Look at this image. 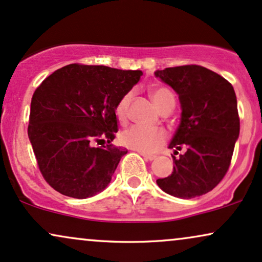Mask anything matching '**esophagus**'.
Masks as SVG:
<instances>
[{"label":"esophagus","instance_id":"obj_1","mask_svg":"<svg viewBox=\"0 0 262 262\" xmlns=\"http://www.w3.org/2000/svg\"><path fill=\"white\" fill-rule=\"evenodd\" d=\"M141 156L144 157L146 161H152V160H155V155H147V154H141Z\"/></svg>","mask_w":262,"mask_h":262}]
</instances>
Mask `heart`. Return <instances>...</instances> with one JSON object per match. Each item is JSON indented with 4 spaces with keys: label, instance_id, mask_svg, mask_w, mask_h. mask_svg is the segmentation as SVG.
Listing matches in <instances>:
<instances>
[{
    "label": "heart",
    "instance_id": "b5f03b06",
    "mask_svg": "<svg viewBox=\"0 0 262 262\" xmlns=\"http://www.w3.org/2000/svg\"><path fill=\"white\" fill-rule=\"evenodd\" d=\"M154 103L160 111H165L167 108L173 110L176 99L173 93L169 89L163 86H155L150 90ZM133 94L127 93L116 106V116L119 121H125L128 117V110L130 105ZM167 134L163 129L160 128H145L140 125L125 129L121 134V143L129 149L139 151L141 154L156 152L163 144L166 143Z\"/></svg>",
    "mask_w": 262,
    "mask_h": 262
}]
</instances>
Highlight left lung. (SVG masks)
<instances>
[{
    "label": "left lung",
    "mask_w": 262,
    "mask_h": 262,
    "mask_svg": "<svg viewBox=\"0 0 262 262\" xmlns=\"http://www.w3.org/2000/svg\"><path fill=\"white\" fill-rule=\"evenodd\" d=\"M155 75L178 94L181 124L169 149L185 147L173 157V172L156 183L163 191L191 199L209 191L228 171L239 137L237 97L232 84L210 69L196 64L156 71Z\"/></svg>",
    "instance_id": "1"
}]
</instances>
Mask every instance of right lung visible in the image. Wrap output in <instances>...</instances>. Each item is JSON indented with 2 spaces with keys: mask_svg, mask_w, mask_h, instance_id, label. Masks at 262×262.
<instances>
[{
  "mask_svg": "<svg viewBox=\"0 0 262 262\" xmlns=\"http://www.w3.org/2000/svg\"><path fill=\"white\" fill-rule=\"evenodd\" d=\"M140 75L141 71L73 63L37 86L28 135L41 174L55 190L86 199L108 185L128 152L111 144L118 132L116 106Z\"/></svg>",
  "mask_w": 262,
  "mask_h": 262,
  "instance_id": "1",
  "label": "right lung"
}]
</instances>
